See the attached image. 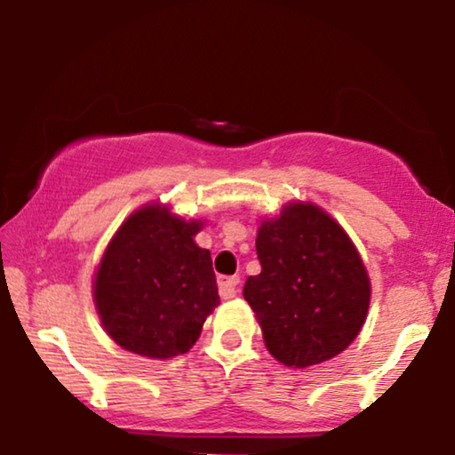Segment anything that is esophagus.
Here are the masks:
<instances>
[{
    "mask_svg": "<svg viewBox=\"0 0 455 455\" xmlns=\"http://www.w3.org/2000/svg\"><path fill=\"white\" fill-rule=\"evenodd\" d=\"M238 283H240L238 275L220 277V296L223 298V300H228V298L235 296V288H238Z\"/></svg>",
    "mask_w": 455,
    "mask_h": 455,
    "instance_id": "obj_1",
    "label": "esophagus"
}]
</instances>
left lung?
<instances>
[{"mask_svg": "<svg viewBox=\"0 0 455 455\" xmlns=\"http://www.w3.org/2000/svg\"><path fill=\"white\" fill-rule=\"evenodd\" d=\"M257 257L260 273L242 294L267 350L294 369L344 352L371 300L369 275L344 229L315 204H288L259 228Z\"/></svg>", "mask_w": 455, "mask_h": 455, "instance_id": "8db88e82", "label": "left lung"}]
</instances>
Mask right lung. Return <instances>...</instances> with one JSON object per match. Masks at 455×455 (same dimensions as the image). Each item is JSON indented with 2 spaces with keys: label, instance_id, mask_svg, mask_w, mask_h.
Returning a JSON list of instances; mask_svg holds the SVG:
<instances>
[{
  "label": "right lung",
  "instance_id": "add662e5",
  "mask_svg": "<svg viewBox=\"0 0 455 455\" xmlns=\"http://www.w3.org/2000/svg\"><path fill=\"white\" fill-rule=\"evenodd\" d=\"M201 221L161 207L130 215L105 251L95 277V304L105 329L148 358L186 354L220 304L213 260L195 244Z\"/></svg>",
  "mask_w": 455,
  "mask_h": 455
}]
</instances>
